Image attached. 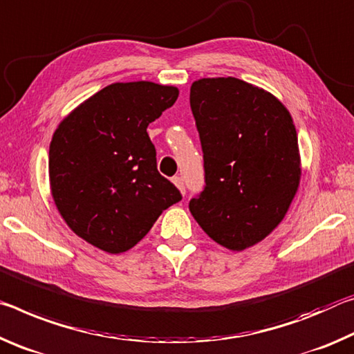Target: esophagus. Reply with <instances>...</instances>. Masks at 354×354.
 <instances>
[{"label": "esophagus", "instance_id": "esophagus-1", "mask_svg": "<svg viewBox=\"0 0 354 354\" xmlns=\"http://www.w3.org/2000/svg\"><path fill=\"white\" fill-rule=\"evenodd\" d=\"M172 183L176 185V187L178 188V191H180L182 196H185V185H183V178H182V177H174V178H172Z\"/></svg>", "mask_w": 354, "mask_h": 354}]
</instances>
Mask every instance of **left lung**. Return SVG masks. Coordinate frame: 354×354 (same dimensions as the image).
Wrapping results in <instances>:
<instances>
[{
    "label": "left lung",
    "instance_id": "8db88e82",
    "mask_svg": "<svg viewBox=\"0 0 354 354\" xmlns=\"http://www.w3.org/2000/svg\"><path fill=\"white\" fill-rule=\"evenodd\" d=\"M189 103L205 167V189L189 212L218 245L243 251L281 224L297 196L293 119L271 92L234 77L196 80Z\"/></svg>",
    "mask_w": 354,
    "mask_h": 354
}]
</instances>
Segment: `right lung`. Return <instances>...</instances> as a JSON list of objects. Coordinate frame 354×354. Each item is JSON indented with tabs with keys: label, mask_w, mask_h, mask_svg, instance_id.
I'll list each match as a JSON object with an SVG mask.
<instances>
[{
	"label": "right lung",
	"mask_w": 354,
	"mask_h": 354,
	"mask_svg": "<svg viewBox=\"0 0 354 354\" xmlns=\"http://www.w3.org/2000/svg\"><path fill=\"white\" fill-rule=\"evenodd\" d=\"M176 86L113 83L86 98L56 127L48 177L55 205L73 234L120 254L149 234L182 199L156 169L147 127L171 108Z\"/></svg>",
	"instance_id": "right-lung-1"
}]
</instances>
